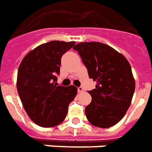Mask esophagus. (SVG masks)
<instances>
[{"label":"esophagus","mask_w":152,"mask_h":152,"mask_svg":"<svg viewBox=\"0 0 152 152\" xmlns=\"http://www.w3.org/2000/svg\"><path fill=\"white\" fill-rule=\"evenodd\" d=\"M84 90H83V88L82 87H79V88H78V93H83Z\"/></svg>","instance_id":"obj_1"}]
</instances>
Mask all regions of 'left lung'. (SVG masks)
Returning <instances> with one entry per match:
<instances>
[{
	"instance_id": "left-lung-1",
	"label": "left lung",
	"mask_w": 152,
	"mask_h": 152,
	"mask_svg": "<svg viewBox=\"0 0 152 152\" xmlns=\"http://www.w3.org/2000/svg\"><path fill=\"white\" fill-rule=\"evenodd\" d=\"M73 49L78 52L89 78L97 82L88 92L92 102L85 107L87 119L101 128L116 125L129 108L136 87L128 60L100 42L78 43Z\"/></svg>"
}]
</instances>
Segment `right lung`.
<instances>
[{
    "label": "right lung",
    "instance_id": "obj_1",
    "mask_svg": "<svg viewBox=\"0 0 152 152\" xmlns=\"http://www.w3.org/2000/svg\"><path fill=\"white\" fill-rule=\"evenodd\" d=\"M74 41L53 40L37 46L19 66L16 87L29 118L38 126L52 127L65 119L69 103L77 95L74 85L58 86L61 57Z\"/></svg>",
    "mask_w": 152,
    "mask_h": 152
}]
</instances>
